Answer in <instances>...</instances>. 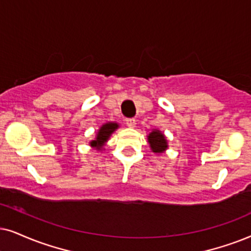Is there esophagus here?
Masks as SVG:
<instances>
[{"label":"esophagus","mask_w":251,"mask_h":251,"mask_svg":"<svg viewBox=\"0 0 251 251\" xmlns=\"http://www.w3.org/2000/svg\"><path fill=\"white\" fill-rule=\"evenodd\" d=\"M126 125H127L128 127H131V128L135 127V125H136L135 119H133V118H128V119H126Z\"/></svg>","instance_id":"1"}]
</instances>
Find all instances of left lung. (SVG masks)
Segmentation results:
<instances>
[{
  "mask_svg": "<svg viewBox=\"0 0 251 251\" xmlns=\"http://www.w3.org/2000/svg\"><path fill=\"white\" fill-rule=\"evenodd\" d=\"M147 140L151 147V151L155 154H162L168 149L167 136L163 134L162 131L157 128H153L148 133Z\"/></svg>",
  "mask_w": 251,
  "mask_h": 251,
  "instance_id": "8db88e82",
  "label": "left lung"
}]
</instances>
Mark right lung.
<instances>
[{
  "mask_svg": "<svg viewBox=\"0 0 251 251\" xmlns=\"http://www.w3.org/2000/svg\"><path fill=\"white\" fill-rule=\"evenodd\" d=\"M119 128V124L115 123V122H107L105 124H103L98 131L96 133V136L95 139H93L89 145L90 147H93L96 151H103V147L106 145V142L109 141L110 136L115 133L116 129Z\"/></svg>",
  "mask_w": 251,
  "mask_h": 251,
  "instance_id": "obj_1",
  "label": "right lung"
}]
</instances>
